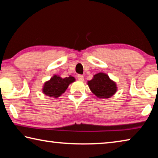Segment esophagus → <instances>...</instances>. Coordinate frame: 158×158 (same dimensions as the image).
<instances>
[{
  "mask_svg": "<svg viewBox=\"0 0 158 158\" xmlns=\"http://www.w3.org/2000/svg\"><path fill=\"white\" fill-rule=\"evenodd\" d=\"M77 79H78L79 81H84V76L81 75V74H79V75L77 76Z\"/></svg>",
  "mask_w": 158,
  "mask_h": 158,
  "instance_id": "1",
  "label": "esophagus"
}]
</instances>
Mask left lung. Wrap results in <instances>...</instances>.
Returning a JSON list of instances; mask_svg holds the SVG:
<instances>
[{
	"instance_id": "obj_1",
	"label": "left lung",
	"mask_w": 158,
	"mask_h": 158,
	"mask_svg": "<svg viewBox=\"0 0 158 158\" xmlns=\"http://www.w3.org/2000/svg\"><path fill=\"white\" fill-rule=\"evenodd\" d=\"M88 85L93 94L99 98H111L117 90L116 82L103 73L95 74L93 78L88 81Z\"/></svg>"
}]
</instances>
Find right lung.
I'll return each instance as SVG.
<instances>
[{
  "mask_svg": "<svg viewBox=\"0 0 158 158\" xmlns=\"http://www.w3.org/2000/svg\"><path fill=\"white\" fill-rule=\"evenodd\" d=\"M74 81L75 79L72 76L63 79L60 76L54 74L49 81L44 83L42 92L49 97L57 98L65 93L68 85Z\"/></svg>",
  "mask_w": 158,
  "mask_h": 158,
  "instance_id": "right-lung-1",
  "label": "right lung"
}]
</instances>
